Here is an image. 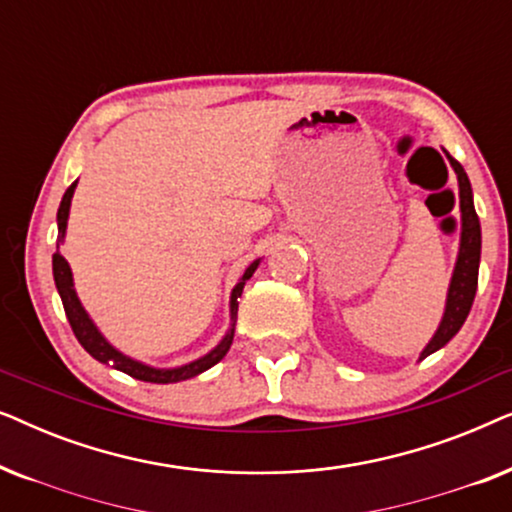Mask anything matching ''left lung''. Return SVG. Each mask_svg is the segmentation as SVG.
Segmentation results:
<instances>
[{
  "label": "left lung",
  "mask_w": 512,
  "mask_h": 512,
  "mask_svg": "<svg viewBox=\"0 0 512 512\" xmlns=\"http://www.w3.org/2000/svg\"><path fill=\"white\" fill-rule=\"evenodd\" d=\"M447 160H450L454 174L459 181V209H461V240H459V254L457 263H454V272L450 279V289H447L445 300V312L443 319L429 340V345L422 349L419 361L426 356L438 352L440 347H445L454 335L459 333V328L464 326V321L471 312L475 291H478V268H480V247H482V235H480V219L475 214L473 205V188L468 181V174L464 172L457 160L445 151Z\"/></svg>",
  "instance_id": "obj_1"
}]
</instances>
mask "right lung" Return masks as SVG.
I'll list each match as a JSON object with an SVG mask.
<instances>
[{
  "instance_id": "right-lung-1",
  "label": "right lung",
  "mask_w": 512,
  "mask_h": 512,
  "mask_svg": "<svg viewBox=\"0 0 512 512\" xmlns=\"http://www.w3.org/2000/svg\"><path fill=\"white\" fill-rule=\"evenodd\" d=\"M76 184H79V181H74V184L65 191V195H62V202L58 209V247L62 244V240H65L69 207H72V195H74ZM258 263H261V258H256V261L251 263L247 270H244L240 282L235 284L233 293H230V328L221 338L219 345H216L212 352L200 356V359L184 363V366H177V368L149 366V363H142V361L132 359V356H128V354H123L121 349H116L107 338H104V335L100 333V328L95 326V321L90 319L86 307L81 305L79 296H76L72 268H69L65 256L60 254V249L53 254V279H55V289H58L60 298H62V307H65L69 326H72V331L76 335V340L81 342V347L86 349L93 359H97L100 363H109L111 368L121 370V373L135 377V380H144V382H153V384H172V382H181V380H191V377L205 373V370L216 366V363H219L223 356L228 354L230 345H233V335H235L237 305H240L237 303V298L242 296L244 284H247V279H251V275H254Z\"/></svg>"
}]
</instances>
